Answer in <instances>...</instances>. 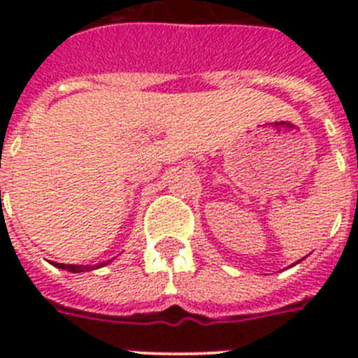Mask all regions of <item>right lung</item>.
<instances>
[{
  "label": "right lung",
  "mask_w": 358,
  "mask_h": 358,
  "mask_svg": "<svg viewBox=\"0 0 358 358\" xmlns=\"http://www.w3.org/2000/svg\"><path fill=\"white\" fill-rule=\"evenodd\" d=\"M106 264H100V266H74V264H55V267L59 269H66L70 273H83V271H91V269H96V267H102Z\"/></svg>",
  "instance_id": "obj_1"
}]
</instances>
